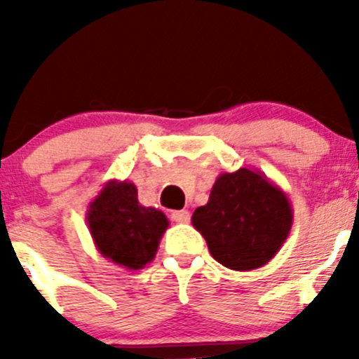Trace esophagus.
<instances>
[{
	"mask_svg": "<svg viewBox=\"0 0 359 359\" xmlns=\"http://www.w3.org/2000/svg\"><path fill=\"white\" fill-rule=\"evenodd\" d=\"M170 217H172L173 222H179V224H186L189 222L191 219V213L187 212V210H175V212L170 213Z\"/></svg>",
	"mask_w": 359,
	"mask_h": 359,
	"instance_id": "1",
	"label": "esophagus"
}]
</instances>
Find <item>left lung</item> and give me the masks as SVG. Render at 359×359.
<instances>
[{
	"mask_svg": "<svg viewBox=\"0 0 359 359\" xmlns=\"http://www.w3.org/2000/svg\"><path fill=\"white\" fill-rule=\"evenodd\" d=\"M191 220L217 262L252 271L266 266L283 247L293 210L285 191L262 172L240 168L217 177L208 203L198 206Z\"/></svg>",
	"mask_w": 359,
	"mask_h": 359,
	"instance_id": "left-lung-1",
	"label": "left lung"
}]
</instances>
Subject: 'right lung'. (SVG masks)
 I'll use <instances>...</instances> for the list:
<instances>
[{
	"label": "right lung",
	"instance_id": "obj_1",
	"mask_svg": "<svg viewBox=\"0 0 359 359\" xmlns=\"http://www.w3.org/2000/svg\"><path fill=\"white\" fill-rule=\"evenodd\" d=\"M86 224L100 255L137 271L154 259L170 222L159 210L140 205L135 184L109 180L88 205Z\"/></svg>",
	"mask_w": 359,
	"mask_h": 359
}]
</instances>
